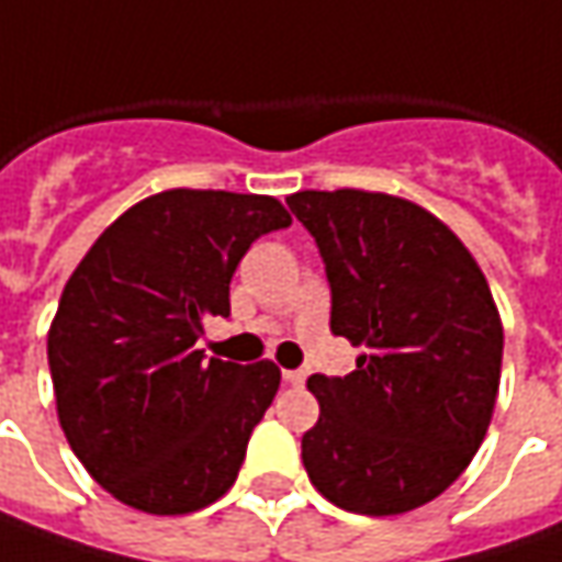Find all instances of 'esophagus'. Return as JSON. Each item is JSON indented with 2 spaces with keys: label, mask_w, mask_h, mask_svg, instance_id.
I'll list each match as a JSON object with an SVG mask.
<instances>
[{
  "label": "esophagus",
  "mask_w": 562,
  "mask_h": 562,
  "mask_svg": "<svg viewBox=\"0 0 562 562\" xmlns=\"http://www.w3.org/2000/svg\"><path fill=\"white\" fill-rule=\"evenodd\" d=\"M282 379H285L289 385H304L307 373H304V370H285V373H282Z\"/></svg>",
  "instance_id": "esophagus-1"
}]
</instances>
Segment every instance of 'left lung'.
I'll return each instance as SVG.
<instances>
[{"label":"left lung","mask_w":562,"mask_h":562,"mask_svg":"<svg viewBox=\"0 0 562 562\" xmlns=\"http://www.w3.org/2000/svg\"><path fill=\"white\" fill-rule=\"evenodd\" d=\"M285 202L326 261L333 333L360 348L355 373L307 379L319 419L304 470L341 510H416L454 485L492 423L504 326L488 280L411 199L304 189Z\"/></svg>","instance_id":"1"}]
</instances>
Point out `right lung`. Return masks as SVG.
<instances>
[{
  "mask_svg": "<svg viewBox=\"0 0 562 562\" xmlns=\"http://www.w3.org/2000/svg\"><path fill=\"white\" fill-rule=\"evenodd\" d=\"M273 195L165 189L92 243L49 326L55 411L70 451L111 497L183 516L233 488L251 429L273 404V360L204 358L207 317L251 243L289 226Z\"/></svg>",
  "mask_w": 562,
  "mask_h": 562,
  "instance_id": "add662e5",
  "label": "right lung"
}]
</instances>
